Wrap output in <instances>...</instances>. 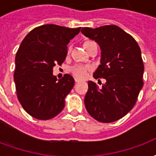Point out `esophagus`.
Segmentation results:
<instances>
[{
    "label": "esophagus",
    "mask_w": 156,
    "mask_h": 156,
    "mask_svg": "<svg viewBox=\"0 0 156 156\" xmlns=\"http://www.w3.org/2000/svg\"><path fill=\"white\" fill-rule=\"evenodd\" d=\"M79 82H80L79 79H78V78H75V83H79Z\"/></svg>",
    "instance_id": "1"
}]
</instances>
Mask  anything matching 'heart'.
<instances>
[{"label":"heart","instance_id":"b5f03b06","mask_svg":"<svg viewBox=\"0 0 156 156\" xmlns=\"http://www.w3.org/2000/svg\"><path fill=\"white\" fill-rule=\"evenodd\" d=\"M89 42L92 41H87L85 45L88 44ZM71 48H68V51H70ZM92 70L91 65H85V64H76L74 66H73L70 68V72L72 73V74L74 76L75 78H78V79H83L87 76H88V72Z\"/></svg>","mask_w":156,"mask_h":156}]
</instances>
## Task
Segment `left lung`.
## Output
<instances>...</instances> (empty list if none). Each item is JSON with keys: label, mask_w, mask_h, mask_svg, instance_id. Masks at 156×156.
Segmentation results:
<instances>
[{"label": "left lung", "mask_w": 156, "mask_h": 156, "mask_svg": "<svg viewBox=\"0 0 156 156\" xmlns=\"http://www.w3.org/2000/svg\"><path fill=\"white\" fill-rule=\"evenodd\" d=\"M81 32L101 48L100 65L94 78L106 79L101 88L88 81L84 98L86 109L102 123L119 120L134 108L144 84L140 48L132 36L118 26L83 27Z\"/></svg>", "instance_id": "1"}]
</instances>
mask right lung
I'll use <instances>...</instances> for the list:
<instances>
[{"label": "right lung", "mask_w": 156, "mask_h": 156, "mask_svg": "<svg viewBox=\"0 0 156 156\" xmlns=\"http://www.w3.org/2000/svg\"><path fill=\"white\" fill-rule=\"evenodd\" d=\"M80 29L47 24L32 30L22 41L16 55L14 81L19 102L32 117L48 120L64 108L74 79L65 74L57 81L52 68L65 61L67 45Z\"/></svg>", "instance_id": "1"}]
</instances>
